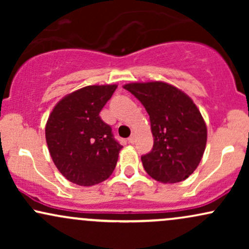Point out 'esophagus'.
I'll return each mask as SVG.
<instances>
[{
	"mask_svg": "<svg viewBox=\"0 0 249 249\" xmlns=\"http://www.w3.org/2000/svg\"><path fill=\"white\" fill-rule=\"evenodd\" d=\"M127 141H128V142H130V144H133L134 141H136V136H134V134L132 133L130 137H128Z\"/></svg>",
	"mask_w": 249,
	"mask_h": 249,
	"instance_id": "esophagus-1",
	"label": "esophagus"
}]
</instances>
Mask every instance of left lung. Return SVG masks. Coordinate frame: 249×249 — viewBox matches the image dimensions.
<instances>
[{
  "instance_id": "8db88e82",
  "label": "left lung",
  "mask_w": 249,
  "mask_h": 249,
  "mask_svg": "<svg viewBox=\"0 0 249 249\" xmlns=\"http://www.w3.org/2000/svg\"><path fill=\"white\" fill-rule=\"evenodd\" d=\"M124 89L150 116L153 147L142 156L145 171L164 184L187 179L198 167L207 142L199 108L186 93L164 82L128 83Z\"/></svg>"
}]
</instances>
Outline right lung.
I'll return each mask as SVG.
<instances>
[{"instance_id":"right-lung-1","label":"right lung","mask_w":249,"mask_h":249,"mask_svg":"<svg viewBox=\"0 0 249 249\" xmlns=\"http://www.w3.org/2000/svg\"><path fill=\"white\" fill-rule=\"evenodd\" d=\"M116 84L89 85L56 104L45 125V139L53 161L63 176L79 186L107 180L115 170L122 145L99 112Z\"/></svg>"}]
</instances>
